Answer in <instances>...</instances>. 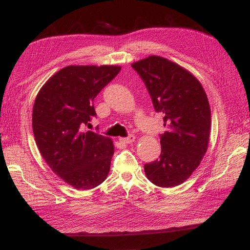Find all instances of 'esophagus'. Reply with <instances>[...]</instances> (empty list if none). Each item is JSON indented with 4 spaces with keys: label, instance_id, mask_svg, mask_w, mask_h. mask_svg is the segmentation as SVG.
Returning <instances> with one entry per match:
<instances>
[{
    "label": "esophagus",
    "instance_id": "34e87169",
    "mask_svg": "<svg viewBox=\"0 0 250 250\" xmlns=\"http://www.w3.org/2000/svg\"><path fill=\"white\" fill-rule=\"evenodd\" d=\"M134 140H135V136H134V135H129L126 137H120L119 138V142L123 143V144H131V143H134Z\"/></svg>",
    "mask_w": 250,
    "mask_h": 250
}]
</instances>
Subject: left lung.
Wrapping results in <instances>:
<instances>
[{"mask_svg":"<svg viewBox=\"0 0 250 250\" xmlns=\"http://www.w3.org/2000/svg\"><path fill=\"white\" fill-rule=\"evenodd\" d=\"M151 96L154 110L167 127L161 135L159 158L144 166L148 180L170 188L190 177L207 151L211 112L204 88L178 64L150 56L132 64Z\"/></svg>","mask_w":250,"mask_h":250,"instance_id":"1","label":"left lung"}]
</instances>
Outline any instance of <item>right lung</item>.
Masks as SVG:
<instances>
[{
	"label": "right lung",
	"mask_w": 250,
	"mask_h": 250,
	"mask_svg": "<svg viewBox=\"0 0 250 250\" xmlns=\"http://www.w3.org/2000/svg\"><path fill=\"white\" fill-rule=\"evenodd\" d=\"M116 65H69L46 81L33 108V130L49 168L76 189H93L110 171L111 138L83 127L96 116L94 99L118 75Z\"/></svg>",
	"instance_id": "add662e5"
}]
</instances>
